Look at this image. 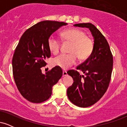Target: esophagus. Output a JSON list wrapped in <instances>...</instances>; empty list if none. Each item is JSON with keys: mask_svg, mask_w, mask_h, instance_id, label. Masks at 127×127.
Instances as JSON below:
<instances>
[{"mask_svg": "<svg viewBox=\"0 0 127 127\" xmlns=\"http://www.w3.org/2000/svg\"><path fill=\"white\" fill-rule=\"evenodd\" d=\"M67 75V73L66 71H63V76H66Z\"/></svg>", "mask_w": 127, "mask_h": 127, "instance_id": "1", "label": "esophagus"}]
</instances>
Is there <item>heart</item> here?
Wrapping results in <instances>:
<instances>
[{
  "mask_svg": "<svg viewBox=\"0 0 127 127\" xmlns=\"http://www.w3.org/2000/svg\"><path fill=\"white\" fill-rule=\"evenodd\" d=\"M60 34L64 42L71 43L68 49L70 53L55 57L53 60L54 65L67 69L75 64L78 57L80 60H85L91 54L94 43L90 37L86 36L84 31L78 29H70L63 31ZM48 45L52 54L59 53L61 47L60 40L51 36L48 40Z\"/></svg>",
  "mask_w": 127,
  "mask_h": 127,
  "instance_id": "heart-1",
  "label": "heart"
}]
</instances>
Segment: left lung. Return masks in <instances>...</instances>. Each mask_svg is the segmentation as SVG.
I'll return each instance as SVG.
<instances>
[{"mask_svg": "<svg viewBox=\"0 0 127 127\" xmlns=\"http://www.w3.org/2000/svg\"><path fill=\"white\" fill-rule=\"evenodd\" d=\"M74 26L90 29L94 43L90 56L76 67L85 76H81L75 70L67 72L74 82L67 88V94L73 104L87 107L97 103L108 88L113 69V55L105 37L95 26L91 23H80Z\"/></svg>", "mask_w": 127, "mask_h": 127, "instance_id": "left-lung-1", "label": "left lung"}]
</instances>
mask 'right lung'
Instances as JSON below:
<instances>
[{
	"label": "right lung",
	"instance_id": "add662e5",
	"mask_svg": "<svg viewBox=\"0 0 127 127\" xmlns=\"http://www.w3.org/2000/svg\"><path fill=\"white\" fill-rule=\"evenodd\" d=\"M64 22L43 21L27 29L20 38L12 57V72L18 91L24 98L34 103L47 100L52 87L62 78L63 71L55 66L45 75L41 68L51 56L48 40Z\"/></svg>",
	"mask_w": 127,
	"mask_h": 127
}]
</instances>
